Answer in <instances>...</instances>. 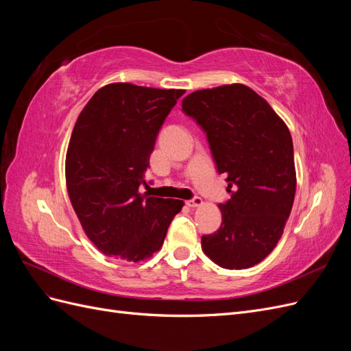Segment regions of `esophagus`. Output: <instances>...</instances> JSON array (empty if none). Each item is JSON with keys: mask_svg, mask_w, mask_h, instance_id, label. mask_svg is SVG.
I'll return each mask as SVG.
<instances>
[{"mask_svg": "<svg viewBox=\"0 0 351 351\" xmlns=\"http://www.w3.org/2000/svg\"><path fill=\"white\" fill-rule=\"evenodd\" d=\"M202 204H204V202H202V199H200V197H197V196L186 202V205H187L189 208H197V206H200Z\"/></svg>", "mask_w": 351, "mask_h": 351, "instance_id": "1", "label": "esophagus"}]
</instances>
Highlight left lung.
I'll list each match as a JSON object with an SVG mask.
<instances>
[{"label":"left lung","mask_w":351,"mask_h":351,"mask_svg":"<svg viewBox=\"0 0 351 351\" xmlns=\"http://www.w3.org/2000/svg\"><path fill=\"white\" fill-rule=\"evenodd\" d=\"M182 107L205 130L231 193L219 204V230L202 236V250L226 269L250 268L277 246L293 208L295 168L289 127L241 83L192 92Z\"/></svg>","instance_id":"8db88e82"}]
</instances>
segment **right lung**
Returning <instances> with one entry per match:
<instances>
[{
	"instance_id": "right-lung-1",
	"label": "right lung",
	"mask_w": 351,
	"mask_h": 351,
	"mask_svg": "<svg viewBox=\"0 0 351 351\" xmlns=\"http://www.w3.org/2000/svg\"><path fill=\"white\" fill-rule=\"evenodd\" d=\"M183 93L111 83L93 95L74 124L67 192L83 231L107 256L151 258L184 205L139 192L158 132Z\"/></svg>"
}]
</instances>
